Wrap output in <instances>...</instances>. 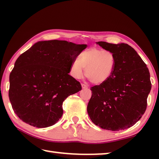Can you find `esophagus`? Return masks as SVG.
Segmentation results:
<instances>
[{
    "label": "esophagus",
    "instance_id": "34e87169",
    "mask_svg": "<svg viewBox=\"0 0 159 159\" xmlns=\"http://www.w3.org/2000/svg\"><path fill=\"white\" fill-rule=\"evenodd\" d=\"M81 86H82L83 89H87V88H88V85H86L85 84H81Z\"/></svg>",
    "mask_w": 159,
    "mask_h": 159
}]
</instances>
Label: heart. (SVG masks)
Masks as SVG:
<instances>
[{"instance_id": "obj_1", "label": "heart", "mask_w": 159, "mask_h": 159, "mask_svg": "<svg viewBox=\"0 0 159 159\" xmlns=\"http://www.w3.org/2000/svg\"><path fill=\"white\" fill-rule=\"evenodd\" d=\"M116 65L114 53L110 50L92 47L80 54L70 66V74L76 79L85 75L94 84H102L111 79ZM86 69H84V68Z\"/></svg>"}]
</instances>
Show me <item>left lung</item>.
<instances>
[{"mask_svg":"<svg viewBox=\"0 0 159 159\" xmlns=\"http://www.w3.org/2000/svg\"><path fill=\"white\" fill-rule=\"evenodd\" d=\"M114 53L116 65L108 81L90 88L92 96L87 111L96 125L118 131L133 126L142 118L152 88L146 64L135 50L126 43L97 42Z\"/></svg>","mask_w":159,"mask_h":159,"instance_id":"1","label":"left lung"}]
</instances>
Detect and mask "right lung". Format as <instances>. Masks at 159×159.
Instances as JSON below:
<instances>
[{"mask_svg": "<svg viewBox=\"0 0 159 159\" xmlns=\"http://www.w3.org/2000/svg\"><path fill=\"white\" fill-rule=\"evenodd\" d=\"M86 47L58 40L39 41L17 58L10 74L9 99L22 121L46 128L60 120L63 102L82 89L69 73Z\"/></svg>", "mask_w": 159, "mask_h": 159, "instance_id": "add662e5", "label": "right lung"}]
</instances>
